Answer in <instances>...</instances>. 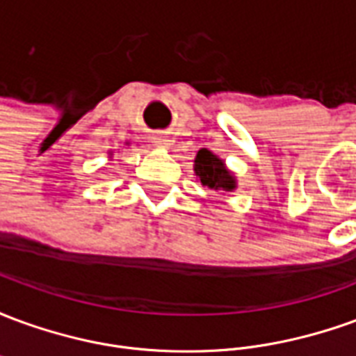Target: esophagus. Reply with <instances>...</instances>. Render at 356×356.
Masks as SVG:
<instances>
[{"label":"esophagus","instance_id":"34e87169","mask_svg":"<svg viewBox=\"0 0 356 356\" xmlns=\"http://www.w3.org/2000/svg\"><path fill=\"white\" fill-rule=\"evenodd\" d=\"M152 143H154L156 147H162V148H168V147H170V139H168L165 135H160V133H158V135H154V137H152Z\"/></svg>","mask_w":356,"mask_h":356}]
</instances>
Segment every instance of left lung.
<instances>
[{"label": "left lung", "instance_id": "8db88e82", "mask_svg": "<svg viewBox=\"0 0 356 356\" xmlns=\"http://www.w3.org/2000/svg\"><path fill=\"white\" fill-rule=\"evenodd\" d=\"M194 171L200 179V183L208 188L216 191H232L236 183L229 170L225 168L223 160H219L213 152H209L208 148H202L196 154L194 160Z\"/></svg>", "mask_w": 356, "mask_h": 356}]
</instances>
